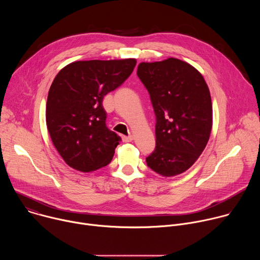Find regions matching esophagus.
<instances>
[{
  "label": "esophagus",
  "instance_id": "esophagus-1",
  "mask_svg": "<svg viewBox=\"0 0 260 260\" xmlns=\"http://www.w3.org/2000/svg\"><path fill=\"white\" fill-rule=\"evenodd\" d=\"M133 140H134V137H133V136H122V141L125 142V143L132 142Z\"/></svg>",
  "mask_w": 260,
  "mask_h": 260
}]
</instances>
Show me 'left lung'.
Returning <instances> with one entry per match:
<instances>
[{"mask_svg":"<svg viewBox=\"0 0 260 260\" xmlns=\"http://www.w3.org/2000/svg\"><path fill=\"white\" fill-rule=\"evenodd\" d=\"M137 74L156 115V147L147 166L164 177L180 175L198 160L211 135L209 87L194 67L174 57L140 62Z\"/></svg>","mask_w":260,"mask_h":260,"instance_id":"left-lung-1","label":"left lung"}]
</instances>
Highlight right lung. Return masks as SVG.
I'll use <instances>...</instances> for the list:
<instances>
[{
	"label": "right lung",
	"instance_id": "right-lung-1",
	"mask_svg": "<svg viewBox=\"0 0 260 260\" xmlns=\"http://www.w3.org/2000/svg\"><path fill=\"white\" fill-rule=\"evenodd\" d=\"M136 58L77 60L55 76L46 124L55 149L72 169L90 173L111 162L121 138L106 126L104 96L132 74Z\"/></svg>",
	"mask_w": 260,
	"mask_h": 260
}]
</instances>
